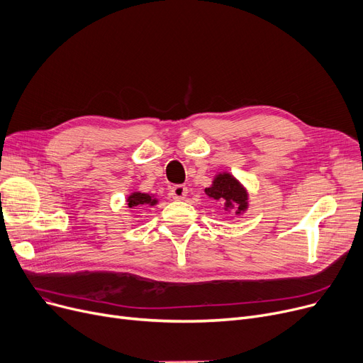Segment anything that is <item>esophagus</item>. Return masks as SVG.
I'll list each match as a JSON object with an SVG mask.
<instances>
[{
	"mask_svg": "<svg viewBox=\"0 0 363 363\" xmlns=\"http://www.w3.org/2000/svg\"><path fill=\"white\" fill-rule=\"evenodd\" d=\"M169 195L172 196V199H184L187 196V187L183 186V184H176L171 187L169 191Z\"/></svg>",
	"mask_w": 363,
	"mask_h": 363,
	"instance_id": "esophagus-1",
	"label": "esophagus"
}]
</instances>
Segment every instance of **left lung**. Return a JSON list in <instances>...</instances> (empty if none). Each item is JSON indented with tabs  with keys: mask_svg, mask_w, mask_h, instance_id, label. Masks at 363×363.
<instances>
[{
	"mask_svg": "<svg viewBox=\"0 0 363 363\" xmlns=\"http://www.w3.org/2000/svg\"><path fill=\"white\" fill-rule=\"evenodd\" d=\"M205 194L216 201L226 203V206L235 205L238 208V214L245 211L247 208L248 195L245 189L238 183L236 179H233V176L228 174V172L218 174L214 179L213 186L205 189Z\"/></svg>",
	"mask_w": 363,
	"mask_h": 363,
	"instance_id": "obj_1",
	"label": "left lung"
}]
</instances>
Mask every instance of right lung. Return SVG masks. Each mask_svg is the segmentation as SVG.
Wrapping results in <instances>:
<instances>
[{"label": "right lung", "instance_id": "add662e5", "mask_svg": "<svg viewBox=\"0 0 363 363\" xmlns=\"http://www.w3.org/2000/svg\"><path fill=\"white\" fill-rule=\"evenodd\" d=\"M158 201L152 198L150 195L147 194H140V192H135V194H131L127 199V203L130 208H134V206H142L145 203H149V205H155Z\"/></svg>", "mask_w": 363, "mask_h": 363}]
</instances>
